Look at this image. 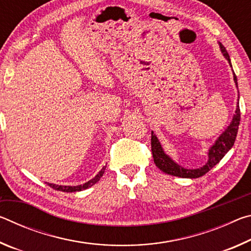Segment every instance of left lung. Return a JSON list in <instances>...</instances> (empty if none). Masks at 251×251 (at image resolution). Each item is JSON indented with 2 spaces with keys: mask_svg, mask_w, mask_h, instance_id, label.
I'll return each mask as SVG.
<instances>
[{
  "mask_svg": "<svg viewBox=\"0 0 251 251\" xmlns=\"http://www.w3.org/2000/svg\"><path fill=\"white\" fill-rule=\"evenodd\" d=\"M219 46L224 54V56L226 57V59L229 62V64H230V57H229V54L227 53L225 46L222 43H219ZM233 80H235L236 85H238L237 76L235 74H233ZM239 122H240V108H239V103H238L236 114L233 115L230 125H229L228 128L219 136V138L216 141L215 145H212L210 147L209 152H208V161L206 163V165H203L202 167H199L197 169H186L184 167L179 166L178 164H176L171 157H168L166 154H165L163 148H161L158 138L156 137L154 131H151V152H152V157H154V163L161 172L166 173L168 175L182 177V178L201 177L209 172L215 165H217L219 161L223 159V157L227 154L228 151L232 147L237 137Z\"/></svg>",
  "mask_w": 251,
  "mask_h": 251,
  "instance_id": "obj_1",
  "label": "left lung"
}]
</instances>
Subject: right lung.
<instances>
[{
    "label": "right lung",
    "instance_id": "1",
    "mask_svg": "<svg viewBox=\"0 0 251 251\" xmlns=\"http://www.w3.org/2000/svg\"><path fill=\"white\" fill-rule=\"evenodd\" d=\"M105 168H106V166L101 168V171L99 174H97V175L94 178H93V179H91L90 181H87V182H85L84 185H78V186H59V185H55V184H48V185L50 187H52V188L55 189V190H59V192H64V193L80 192V190L86 189V188H88V187H91L94 184H96V182L100 179V177L103 176V174L105 172Z\"/></svg>",
    "mask_w": 251,
    "mask_h": 251
}]
</instances>
